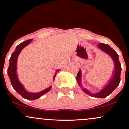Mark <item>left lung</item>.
Returning <instances> with one entry per match:
<instances>
[{"label":"left lung","instance_id":"8db88e82","mask_svg":"<svg viewBox=\"0 0 129 129\" xmlns=\"http://www.w3.org/2000/svg\"><path fill=\"white\" fill-rule=\"evenodd\" d=\"M98 47L105 53H108L110 57L112 58L115 63V71H114V75L111 81H110L109 83L104 88L102 91L97 94H91L90 93L87 89H83L84 92L92 97L95 98H106L109 96L111 92L118 87L121 81V65L119 61L118 58V54L116 52L114 49H113L109 45L104 43H99L98 45ZM77 80L79 82V85L80 86V80H81V71L80 70L77 75Z\"/></svg>","mask_w":129,"mask_h":129}]
</instances>
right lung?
Masks as SVG:
<instances>
[{"mask_svg": "<svg viewBox=\"0 0 129 129\" xmlns=\"http://www.w3.org/2000/svg\"><path fill=\"white\" fill-rule=\"evenodd\" d=\"M31 41H32V39H30V40H28L27 41L22 42L21 44H19L18 46H17L15 50L12 53L10 58V64L8 68V72H7L8 76H9L11 85H12L14 90L18 92L22 98L28 100L37 99L43 96V95L45 94L47 92H48L51 89V86H50L47 89L42 91L41 92H38V93H30V92H27L24 89V88L23 87L22 84L20 83L18 80V76H17L16 74L17 58H18L19 54L21 52L22 49L25 47L26 46L28 45ZM55 76L56 75H55L54 79L55 78Z\"/></svg>", "mask_w": 129, "mask_h": 129, "instance_id": "right-lung-1", "label": "right lung"}]
</instances>
